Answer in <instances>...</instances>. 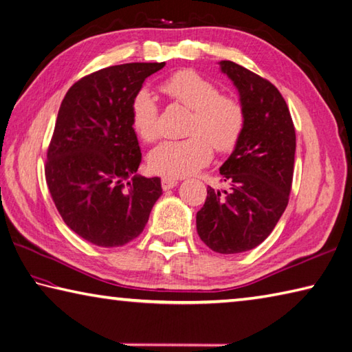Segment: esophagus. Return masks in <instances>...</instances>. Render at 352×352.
<instances>
[{"label":"esophagus","mask_w":352,"mask_h":352,"mask_svg":"<svg viewBox=\"0 0 352 352\" xmlns=\"http://www.w3.org/2000/svg\"><path fill=\"white\" fill-rule=\"evenodd\" d=\"M177 184H178L177 178H172V177H163L162 178V186H163L164 190H169L172 188H175Z\"/></svg>","instance_id":"obj_1"}]
</instances>
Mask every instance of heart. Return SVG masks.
Segmentation results:
<instances>
[{
	"instance_id": "heart-1",
	"label": "heart",
	"mask_w": 352,
	"mask_h": 352,
	"mask_svg": "<svg viewBox=\"0 0 352 352\" xmlns=\"http://www.w3.org/2000/svg\"><path fill=\"white\" fill-rule=\"evenodd\" d=\"M168 98L192 109L188 134L183 140H164L149 153V166L157 174L184 177L203 168L218 153L236 146L245 125L241 103L229 94H219L215 84L192 70H180L160 84ZM158 107L149 89H140L131 102V125L143 142L158 137Z\"/></svg>"
}]
</instances>
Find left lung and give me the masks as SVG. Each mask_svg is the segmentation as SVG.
I'll use <instances>...</instances> for the list:
<instances>
[{
    "mask_svg": "<svg viewBox=\"0 0 352 352\" xmlns=\"http://www.w3.org/2000/svg\"><path fill=\"white\" fill-rule=\"evenodd\" d=\"M219 68L239 93L245 125L219 168L229 190L208 188L197 232L217 253L252 250L273 232L290 197L296 133L288 107L272 82L232 60Z\"/></svg>",
    "mask_w": 352,
    "mask_h": 352,
    "instance_id": "1",
    "label": "left lung"
}]
</instances>
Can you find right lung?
<instances>
[{
  "mask_svg": "<svg viewBox=\"0 0 352 352\" xmlns=\"http://www.w3.org/2000/svg\"><path fill=\"white\" fill-rule=\"evenodd\" d=\"M164 62H131L91 73L68 89L47 151L45 180L64 223L99 247L125 245L143 232L162 192L137 174L142 153L131 102Z\"/></svg>",
  "mask_w": 352,
  "mask_h": 352,
  "instance_id": "right-lung-1",
  "label": "right lung"
}]
</instances>
